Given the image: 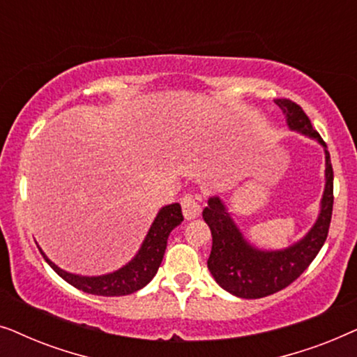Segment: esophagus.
<instances>
[{
    "instance_id": "obj_1",
    "label": "esophagus",
    "mask_w": 357,
    "mask_h": 357,
    "mask_svg": "<svg viewBox=\"0 0 357 357\" xmlns=\"http://www.w3.org/2000/svg\"><path fill=\"white\" fill-rule=\"evenodd\" d=\"M182 209L185 219H195L199 216V213H202V206H199L198 198L192 193H187L182 198Z\"/></svg>"
}]
</instances>
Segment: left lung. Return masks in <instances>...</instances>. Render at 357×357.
<instances>
[{"label": "left lung", "mask_w": 357, "mask_h": 357, "mask_svg": "<svg viewBox=\"0 0 357 357\" xmlns=\"http://www.w3.org/2000/svg\"><path fill=\"white\" fill-rule=\"evenodd\" d=\"M275 102L286 114L291 130L309 135L325 146L326 185L321 198V211L315 226L301 242L280 252H263L248 245L229 218L221 199L218 197L209 198L208 206L203 209V219L211 229L213 236L208 268L219 286L243 299L271 296L294 282L324 247L333 213V167L326 143L314 130L309 116L299 104L291 99H276Z\"/></svg>", "instance_id": "1"}]
</instances>
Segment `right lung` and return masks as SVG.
Here are the masks:
<instances>
[{"label":"right lung","mask_w":357,"mask_h":357,"mask_svg":"<svg viewBox=\"0 0 357 357\" xmlns=\"http://www.w3.org/2000/svg\"><path fill=\"white\" fill-rule=\"evenodd\" d=\"M183 221L182 208L178 203L169 204L160 209L158 218L154 219L148 236H146L143 245H141L138 255L131 260L128 265L120 268L119 271L110 273L104 276H77L66 273L58 268L55 263H52L43 255L48 265H50L55 273H58L63 280L75 286L76 289L84 291L87 294L94 296H105V297H119L128 296L133 292L139 291L148 282L153 280L158 273L160 261L164 258L165 247H167L169 234L172 232L174 227H177Z\"/></svg>","instance_id":"add662e5"}]
</instances>
